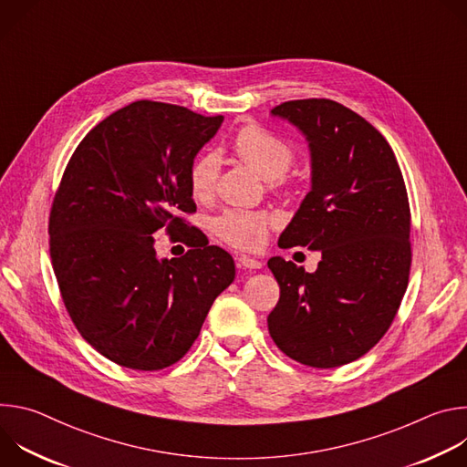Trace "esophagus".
Instances as JSON below:
<instances>
[{"instance_id":"obj_1","label":"esophagus","mask_w":467,"mask_h":467,"mask_svg":"<svg viewBox=\"0 0 467 467\" xmlns=\"http://www.w3.org/2000/svg\"><path fill=\"white\" fill-rule=\"evenodd\" d=\"M238 265L240 268H244V270H260L262 268V262L260 260H256V258H251V256H247V254H240L238 258Z\"/></svg>"}]
</instances>
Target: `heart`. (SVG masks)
I'll return each instance as SVG.
<instances>
[{
	"label": "heart",
	"mask_w": 467,
	"mask_h": 467,
	"mask_svg": "<svg viewBox=\"0 0 467 467\" xmlns=\"http://www.w3.org/2000/svg\"><path fill=\"white\" fill-rule=\"evenodd\" d=\"M234 155L253 168L275 192H288L294 179L286 173L294 161V148L258 123H247L233 137ZM220 161L214 153L199 155L188 168V186L195 202H209L216 192ZM272 225L262 211H225L213 220V233L236 249H256L264 244Z\"/></svg>",
	"instance_id": "obj_1"
}]
</instances>
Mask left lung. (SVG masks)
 I'll list each match as a JSON object with an SVG mask.
<instances>
[{"mask_svg":"<svg viewBox=\"0 0 467 467\" xmlns=\"http://www.w3.org/2000/svg\"><path fill=\"white\" fill-rule=\"evenodd\" d=\"M310 146L312 190L279 247L317 249L314 274L274 256L281 297L268 316L275 346L310 368H338L386 335L409 286L410 205L397 159L380 132L332 99L272 109Z\"/></svg>","mask_w":467,"mask_h":467,"instance_id":"obj_1","label":"left lung"}]
</instances>
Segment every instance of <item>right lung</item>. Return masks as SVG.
<instances>
[{"label":"right lung","mask_w":467,"mask_h":467,"mask_svg":"<svg viewBox=\"0 0 467 467\" xmlns=\"http://www.w3.org/2000/svg\"><path fill=\"white\" fill-rule=\"evenodd\" d=\"M222 121L135 101L99 121L66 164L47 225L53 272L81 337L118 366L181 360L234 281L233 256L181 216L195 213L188 168ZM161 228L191 249L159 261Z\"/></svg>","instance_id":"right-lung-1"}]
</instances>
